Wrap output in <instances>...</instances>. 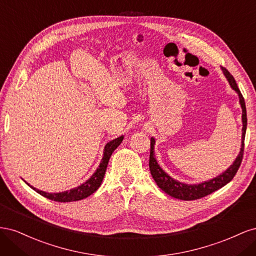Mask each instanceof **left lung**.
I'll use <instances>...</instances> for the list:
<instances>
[{"instance_id":"obj_1","label":"left lung","mask_w":256,"mask_h":256,"mask_svg":"<svg viewBox=\"0 0 256 256\" xmlns=\"http://www.w3.org/2000/svg\"><path fill=\"white\" fill-rule=\"evenodd\" d=\"M222 70L224 76H226V79L230 85V88H233L239 96V102L242 106V148H240L239 154L237 156L236 160L233 162L226 171H224L219 176H216L210 180H207L204 182H200L198 184H187L178 182L174 178H172L170 175H168L164 170L160 168V166L157 164V160L154 158V138H150V170L152 178L158 184V187L164 191L166 194L171 196L172 198H178V200H198L202 198L210 193L216 191L218 189L222 188L223 186L228 184L232 180H233L234 176L236 175L238 168L242 164V157H244V136H246V104L244 99L240 92L237 83L234 79V76H232L226 68L222 67Z\"/></svg>"}]
</instances>
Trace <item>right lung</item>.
Here are the masks:
<instances>
[{
  "label": "right lung",
  "instance_id": "1",
  "mask_svg": "<svg viewBox=\"0 0 256 256\" xmlns=\"http://www.w3.org/2000/svg\"><path fill=\"white\" fill-rule=\"evenodd\" d=\"M122 138H124V136H122L120 138H116L115 140L106 143V145L104 146V157L102 159V162H100L98 168L96 170V172L90 176V180H88L84 184H80L79 187L70 189L68 191L60 192V193H48V192L38 190V189L32 187V186H30L26 182L33 190H35L37 193H40V196L47 198L49 200H56V202H64V203L65 202H74V200H80L88 198L90 194H92V193H94L100 187V184H102L111 154L122 143Z\"/></svg>",
  "mask_w": 256,
  "mask_h": 256
}]
</instances>
